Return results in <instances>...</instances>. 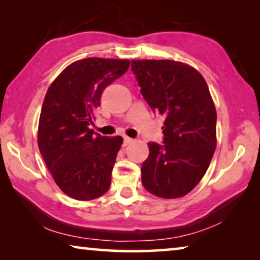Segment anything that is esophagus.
<instances>
[{
    "mask_svg": "<svg viewBox=\"0 0 260 260\" xmlns=\"http://www.w3.org/2000/svg\"><path fill=\"white\" fill-rule=\"evenodd\" d=\"M131 142H133V139L128 138V136H124V146L126 147L127 144H129Z\"/></svg>",
    "mask_w": 260,
    "mask_h": 260,
    "instance_id": "obj_1",
    "label": "esophagus"
}]
</instances>
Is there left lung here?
Masks as SVG:
<instances>
[{"instance_id": "8db88e82", "label": "left lung", "mask_w": 260, "mask_h": 260, "mask_svg": "<svg viewBox=\"0 0 260 260\" xmlns=\"http://www.w3.org/2000/svg\"><path fill=\"white\" fill-rule=\"evenodd\" d=\"M140 91L165 117L162 144L149 143L142 183L161 199L191 191L210 165L217 140V112L204 78L175 60H132Z\"/></svg>"}]
</instances>
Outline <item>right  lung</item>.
I'll return each instance as SVG.
<instances>
[{"instance_id": "1", "label": "right lung", "mask_w": 260, "mask_h": 260, "mask_svg": "<svg viewBox=\"0 0 260 260\" xmlns=\"http://www.w3.org/2000/svg\"><path fill=\"white\" fill-rule=\"evenodd\" d=\"M129 68L128 59L74 61L48 88L39 120L38 143L61 191L79 201L107 192L122 144L121 136H102L89 128L101 96Z\"/></svg>"}]
</instances>
